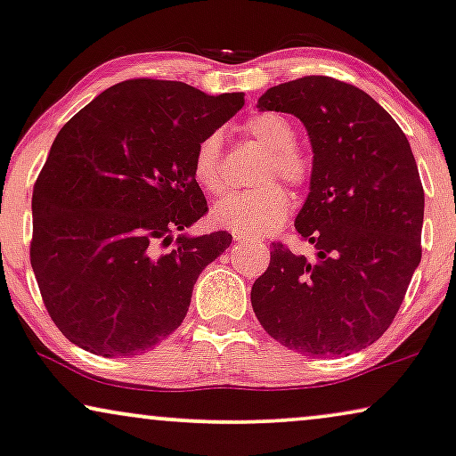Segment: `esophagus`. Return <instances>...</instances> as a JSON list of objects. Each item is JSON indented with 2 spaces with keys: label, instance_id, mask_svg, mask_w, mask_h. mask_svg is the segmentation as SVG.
<instances>
[{
  "label": "esophagus",
  "instance_id": "1",
  "mask_svg": "<svg viewBox=\"0 0 456 456\" xmlns=\"http://www.w3.org/2000/svg\"><path fill=\"white\" fill-rule=\"evenodd\" d=\"M233 240H235V241H246V240H250V235L240 233V232H233Z\"/></svg>",
  "mask_w": 456,
  "mask_h": 456
}]
</instances>
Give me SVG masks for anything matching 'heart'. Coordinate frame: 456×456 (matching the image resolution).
Wrapping results in <instances>:
<instances>
[{
  "label": "heart",
  "instance_id": "b5f03b06",
  "mask_svg": "<svg viewBox=\"0 0 456 456\" xmlns=\"http://www.w3.org/2000/svg\"><path fill=\"white\" fill-rule=\"evenodd\" d=\"M244 132L255 138L258 145L269 151L258 183L265 185L250 191L235 193L215 206L212 218L221 227L246 235L271 233L281 227L290 212V195L278 183L281 178L286 185L303 189L314 176V164L309 155L297 145V130L284 115L273 111L255 113L244 122ZM191 176L206 195H221L227 189V178L223 170L221 136L208 134L198 142L191 159Z\"/></svg>",
  "mask_w": 456,
  "mask_h": 456
}]
</instances>
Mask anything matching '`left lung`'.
Wrapping results in <instances>:
<instances>
[{
    "label": "left lung",
    "instance_id": "1",
    "mask_svg": "<svg viewBox=\"0 0 456 456\" xmlns=\"http://www.w3.org/2000/svg\"><path fill=\"white\" fill-rule=\"evenodd\" d=\"M258 107L307 128L314 176L295 227L318 256L273 241L252 309L288 349L349 355L383 337L420 263L425 193L411 142L372 96L326 75L273 86Z\"/></svg>",
    "mask_w": 456,
    "mask_h": 456
}]
</instances>
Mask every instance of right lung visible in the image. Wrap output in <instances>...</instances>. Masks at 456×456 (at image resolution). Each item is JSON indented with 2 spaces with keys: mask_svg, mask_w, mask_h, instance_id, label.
<instances>
[{
  "mask_svg": "<svg viewBox=\"0 0 456 456\" xmlns=\"http://www.w3.org/2000/svg\"><path fill=\"white\" fill-rule=\"evenodd\" d=\"M244 105L168 79H126L75 113L33 187L31 267L52 322L90 354L138 355L185 320L232 233H172L208 212L198 142Z\"/></svg>",
  "mask_w": 456,
  "mask_h": 456,
  "instance_id": "add662e5",
  "label": "right lung"
}]
</instances>
